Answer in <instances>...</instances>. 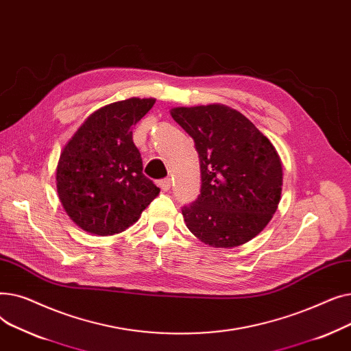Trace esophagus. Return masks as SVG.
Instances as JSON below:
<instances>
[{"instance_id": "34e87169", "label": "esophagus", "mask_w": 351, "mask_h": 351, "mask_svg": "<svg viewBox=\"0 0 351 351\" xmlns=\"http://www.w3.org/2000/svg\"><path fill=\"white\" fill-rule=\"evenodd\" d=\"M159 186L163 192H168L171 189V178H165L159 182Z\"/></svg>"}]
</instances>
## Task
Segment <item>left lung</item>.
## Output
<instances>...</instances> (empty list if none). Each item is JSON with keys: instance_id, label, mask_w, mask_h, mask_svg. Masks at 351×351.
<instances>
[{"instance_id": "1", "label": "left lung", "mask_w": 351, "mask_h": 351, "mask_svg": "<svg viewBox=\"0 0 351 351\" xmlns=\"http://www.w3.org/2000/svg\"><path fill=\"white\" fill-rule=\"evenodd\" d=\"M172 118L193 138L200 195L182 209L188 229L212 247L232 249L259 234L279 206L283 169L273 143L222 104L178 106Z\"/></svg>"}]
</instances>
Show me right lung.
<instances>
[{"label": "right lung", "instance_id": "1", "mask_svg": "<svg viewBox=\"0 0 351 351\" xmlns=\"http://www.w3.org/2000/svg\"><path fill=\"white\" fill-rule=\"evenodd\" d=\"M155 98H129L90 114L61 151L57 192L66 215L82 230L110 236L132 226L159 188L142 173L134 125Z\"/></svg>", "mask_w": 351, "mask_h": 351}]
</instances>
